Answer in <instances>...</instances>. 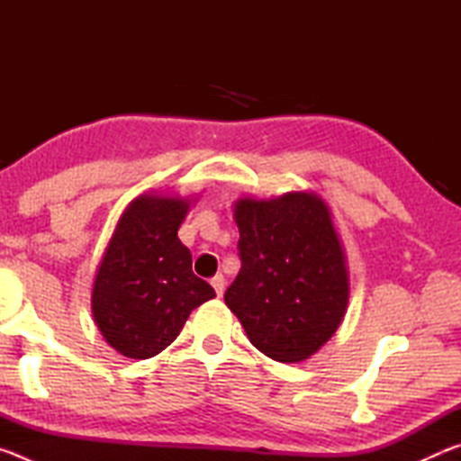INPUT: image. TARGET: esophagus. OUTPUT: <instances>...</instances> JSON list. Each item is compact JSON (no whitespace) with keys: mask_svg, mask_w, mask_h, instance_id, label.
I'll list each match as a JSON object with an SVG mask.
<instances>
[{"mask_svg":"<svg viewBox=\"0 0 461 461\" xmlns=\"http://www.w3.org/2000/svg\"><path fill=\"white\" fill-rule=\"evenodd\" d=\"M212 286L215 288V294L221 296L223 291H225V278H223V275H215L212 278Z\"/></svg>","mask_w":461,"mask_h":461,"instance_id":"34e87169","label":"esophagus"}]
</instances>
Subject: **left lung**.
<instances>
[{
  "mask_svg": "<svg viewBox=\"0 0 461 461\" xmlns=\"http://www.w3.org/2000/svg\"><path fill=\"white\" fill-rule=\"evenodd\" d=\"M241 268L225 291L249 341L276 362L313 356L348 305V270L330 209L313 193L236 203Z\"/></svg>",
  "mask_w": 461,
  "mask_h": 461,
  "instance_id": "obj_1",
  "label": "left lung"
}]
</instances>
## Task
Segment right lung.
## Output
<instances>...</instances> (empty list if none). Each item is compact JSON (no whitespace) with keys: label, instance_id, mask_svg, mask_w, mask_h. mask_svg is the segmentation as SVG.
<instances>
[{"label":"right lung","instance_id":"1","mask_svg":"<svg viewBox=\"0 0 461 461\" xmlns=\"http://www.w3.org/2000/svg\"><path fill=\"white\" fill-rule=\"evenodd\" d=\"M186 212L185 199L142 194L123 212L101 260L93 317L109 346L131 360L160 354L191 311L215 296L176 236Z\"/></svg>","mask_w":461,"mask_h":461}]
</instances>
